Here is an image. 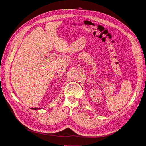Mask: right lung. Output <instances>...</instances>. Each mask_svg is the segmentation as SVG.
<instances>
[{"mask_svg":"<svg viewBox=\"0 0 146 146\" xmlns=\"http://www.w3.org/2000/svg\"><path fill=\"white\" fill-rule=\"evenodd\" d=\"M31 109L34 110H39V109H41V108H31Z\"/></svg>","mask_w":146,"mask_h":146,"instance_id":"obj_1","label":"right lung"}]
</instances>
